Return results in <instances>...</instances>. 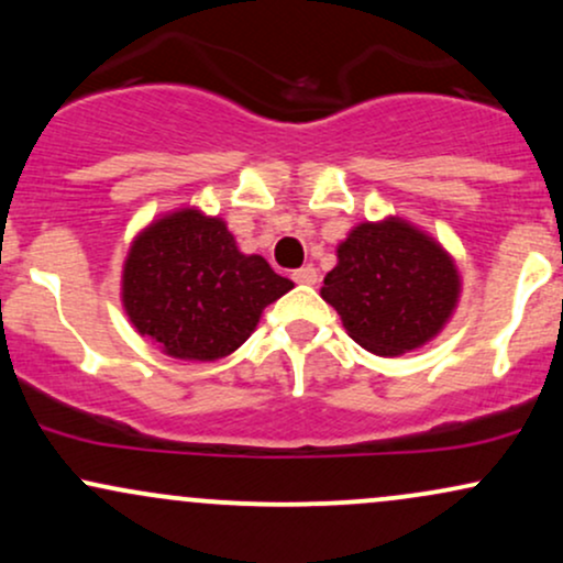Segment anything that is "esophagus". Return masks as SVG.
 Returning <instances> with one entry per match:
<instances>
[{"label": "esophagus", "instance_id": "esophagus-1", "mask_svg": "<svg viewBox=\"0 0 563 563\" xmlns=\"http://www.w3.org/2000/svg\"><path fill=\"white\" fill-rule=\"evenodd\" d=\"M290 277H294L299 286H314V283H318V269H314L312 264H307V267L294 269V275H290Z\"/></svg>", "mask_w": 563, "mask_h": 563}]
</instances>
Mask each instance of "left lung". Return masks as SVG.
Listing matches in <instances>:
<instances>
[{
    "label": "left lung",
    "mask_w": 563,
    "mask_h": 563,
    "mask_svg": "<svg viewBox=\"0 0 563 563\" xmlns=\"http://www.w3.org/2000/svg\"><path fill=\"white\" fill-rule=\"evenodd\" d=\"M457 288L455 264L431 238L386 219L349 232L320 294L360 346L394 357L442 331Z\"/></svg>",
    "instance_id": "1"
}]
</instances>
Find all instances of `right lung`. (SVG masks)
<instances>
[{"label": "right lung", "mask_w": 563, "mask_h": 563, "mask_svg": "<svg viewBox=\"0 0 563 563\" xmlns=\"http://www.w3.org/2000/svg\"><path fill=\"white\" fill-rule=\"evenodd\" d=\"M294 288L262 256H245L222 219L196 209L158 219L132 243L124 307L142 335L179 360L228 357L262 309Z\"/></svg>", "instance_id": "right-lung-1"}]
</instances>
